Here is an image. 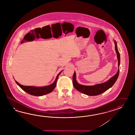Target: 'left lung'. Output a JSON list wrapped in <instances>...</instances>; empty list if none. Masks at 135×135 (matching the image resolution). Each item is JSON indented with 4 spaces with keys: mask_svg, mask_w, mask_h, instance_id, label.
Wrapping results in <instances>:
<instances>
[{
    "mask_svg": "<svg viewBox=\"0 0 135 135\" xmlns=\"http://www.w3.org/2000/svg\"><path fill=\"white\" fill-rule=\"evenodd\" d=\"M114 42L115 44V52L117 55V58L118 60V67H119L120 55L118 49L117 44L115 40H114ZM119 72V68H118V72L116 73L115 75L113 76L111 78H110L106 82H104L103 83H100V84H97L95 85L85 86L79 84L78 83L76 79V73L75 72L73 76V84L74 87L78 91L85 95H91V96L99 95L105 92L106 91H107L108 89L111 88L112 86L114 84V83H115L118 78Z\"/></svg>",
    "mask_w": 135,
    "mask_h": 135,
    "instance_id": "left-lung-1",
    "label": "left lung"
}]
</instances>
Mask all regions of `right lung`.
Masks as SVG:
<instances>
[{
    "label": "right lung",
    "mask_w": 135,
    "mask_h": 135,
    "mask_svg": "<svg viewBox=\"0 0 135 135\" xmlns=\"http://www.w3.org/2000/svg\"><path fill=\"white\" fill-rule=\"evenodd\" d=\"M62 71H61L57 75L55 81L53 82L52 84L50 85L46 86L36 87V86H23L20 84V83L17 82L16 80H15V81L21 89L24 90L25 92L27 93L28 94L31 95H35V96H42L52 92L54 90L56 85V82L58 79L59 76L60 74V73L62 72Z\"/></svg>",
    "instance_id": "right-lung-1"
}]
</instances>
